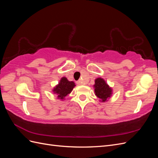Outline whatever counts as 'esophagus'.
<instances>
[{
  "label": "esophagus",
  "instance_id": "34e87169",
  "mask_svg": "<svg viewBox=\"0 0 158 158\" xmlns=\"http://www.w3.org/2000/svg\"><path fill=\"white\" fill-rule=\"evenodd\" d=\"M76 84H78V85H82V81L78 80V81H77V82H76Z\"/></svg>",
  "mask_w": 158,
  "mask_h": 158
}]
</instances>
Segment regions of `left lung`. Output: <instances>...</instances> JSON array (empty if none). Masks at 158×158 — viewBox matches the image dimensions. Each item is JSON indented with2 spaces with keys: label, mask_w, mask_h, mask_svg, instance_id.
I'll return each instance as SVG.
<instances>
[{
  "label": "left lung",
  "mask_w": 158,
  "mask_h": 158,
  "mask_svg": "<svg viewBox=\"0 0 158 158\" xmlns=\"http://www.w3.org/2000/svg\"><path fill=\"white\" fill-rule=\"evenodd\" d=\"M95 92L97 97L102 100V102H106L107 99L110 97L112 90L111 88L106 83L103 79L99 78L95 81Z\"/></svg>",
  "instance_id": "obj_1"
}]
</instances>
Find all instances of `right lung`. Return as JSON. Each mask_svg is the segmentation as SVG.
Instances as JSON below:
<instances>
[{"instance_id":"1","label":"right lung","mask_w":158,"mask_h":158,"mask_svg":"<svg viewBox=\"0 0 158 158\" xmlns=\"http://www.w3.org/2000/svg\"><path fill=\"white\" fill-rule=\"evenodd\" d=\"M75 84L73 82H69L66 78L63 77L60 80L59 85L55 88L53 92L57 94L59 98L63 99L71 92Z\"/></svg>"}]
</instances>
